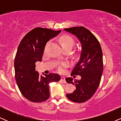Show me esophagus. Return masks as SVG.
I'll return each instance as SVG.
<instances>
[{"mask_svg": "<svg viewBox=\"0 0 121 121\" xmlns=\"http://www.w3.org/2000/svg\"><path fill=\"white\" fill-rule=\"evenodd\" d=\"M61 81L62 82L66 83V81H65V78L64 77H61Z\"/></svg>", "mask_w": 121, "mask_h": 121, "instance_id": "obj_1", "label": "esophagus"}]
</instances>
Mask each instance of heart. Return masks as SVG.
Here are the masks:
<instances>
[{
  "label": "heart",
  "instance_id": "heart-1",
  "mask_svg": "<svg viewBox=\"0 0 121 121\" xmlns=\"http://www.w3.org/2000/svg\"><path fill=\"white\" fill-rule=\"evenodd\" d=\"M59 42L63 49L67 48H72L74 45V41L71 37L68 36H62L60 37ZM68 64L66 63H62L59 65L58 70L60 73H63L64 72V68L67 66Z\"/></svg>",
  "mask_w": 121,
  "mask_h": 121
}]
</instances>
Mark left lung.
Returning a JSON list of instances; mask_svg holds the SVG:
<instances>
[{"mask_svg":"<svg viewBox=\"0 0 121 121\" xmlns=\"http://www.w3.org/2000/svg\"><path fill=\"white\" fill-rule=\"evenodd\" d=\"M64 30L76 36L82 47L80 60L72 72V74L80 75L81 78L65 79L76 87L73 93L66 94V97L73 102L82 103L94 95L100 83L104 66L102 49L95 36L86 28L74 27Z\"/></svg>","mask_w":121,"mask_h":121,"instance_id":"left-lung-1","label":"left lung"}]
</instances>
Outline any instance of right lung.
Wrapping results in <instances>:
<instances>
[{"label":"right lung","instance_id":"add662e5","mask_svg":"<svg viewBox=\"0 0 121 121\" xmlns=\"http://www.w3.org/2000/svg\"><path fill=\"white\" fill-rule=\"evenodd\" d=\"M60 32L35 28L26 35L18 47L14 61L15 79L21 93L31 102L47 100L50 96L49 84L60 80L58 74L40 76L35 70L36 62L42 60L47 43Z\"/></svg>","mask_w":121,"mask_h":121}]
</instances>
